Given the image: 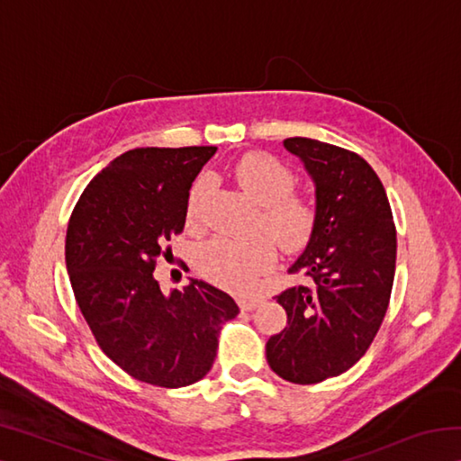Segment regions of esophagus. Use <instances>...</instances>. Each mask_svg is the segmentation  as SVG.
<instances>
[{
	"instance_id": "34e87169",
	"label": "esophagus",
	"mask_w": 461,
	"mask_h": 461,
	"mask_svg": "<svg viewBox=\"0 0 461 461\" xmlns=\"http://www.w3.org/2000/svg\"><path fill=\"white\" fill-rule=\"evenodd\" d=\"M258 305H260L258 299H249V296H241V299H240L241 311H254Z\"/></svg>"
}]
</instances>
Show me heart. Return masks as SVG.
I'll return each instance as SVG.
<instances>
[{
	"instance_id": "1",
	"label": "heart",
	"mask_w": 461,
	"mask_h": 461,
	"mask_svg": "<svg viewBox=\"0 0 461 461\" xmlns=\"http://www.w3.org/2000/svg\"><path fill=\"white\" fill-rule=\"evenodd\" d=\"M238 183L256 203L262 205L260 225L283 249H299L313 236L317 205L305 193L294 191V175L285 162L264 152L246 154L238 160ZM205 178L194 181L186 201V217L199 213V197ZM275 264V244L267 236L230 238L209 241L201 252V270L225 286L248 291Z\"/></svg>"
}]
</instances>
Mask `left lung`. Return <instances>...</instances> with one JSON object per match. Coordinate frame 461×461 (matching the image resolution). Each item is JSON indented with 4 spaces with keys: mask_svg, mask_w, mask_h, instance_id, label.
<instances>
[{
    "mask_svg": "<svg viewBox=\"0 0 461 461\" xmlns=\"http://www.w3.org/2000/svg\"><path fill=\"white\" fill-rule=\"evenodd\" d=\"M315 183L317 223L288 275L305 283L276 301L286 327L267 341L280 378L317 384L360 360L376 338L394 283L396 228L378 175L362 156L311 138H286Z\"/></svg>",
    "mask_w": 461,
    "mask_h": 461,
    "instance_id": "1",
    "label": "left lung"
}]
</instances>
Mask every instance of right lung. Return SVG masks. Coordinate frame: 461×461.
<instances>
[{
  "label": "right lung",
  "mask_w": 461,
  "mask_h": 461,
  "mask_svg": "<svg viewBox=\"0 0 461 461\" xmlns=\"http://www.w3.org/2000/svg\"><path fill=\"white\" fill-rule=\"evenodd\" d=\"M215 146L134 148L93 176L68 220V278L89 330L131 378L181 388L212 370L221 323L240 313L228 293L191 278L160 291L154 268L173 258L189 191Z\"/></svg>",
  "instance_id": "right-lung-1"
}]
</instances>
